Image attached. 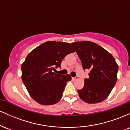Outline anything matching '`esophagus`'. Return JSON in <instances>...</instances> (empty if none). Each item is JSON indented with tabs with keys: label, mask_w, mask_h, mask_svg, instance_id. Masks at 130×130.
I'll list each match as a JSON object with an SVG mask.
<instances>
[{
	"label": "esophagus",
	"mask_w": 130,
	"mask_h": 130,
	"mask_svg": "<svg viewBox=\"0 0 130 130\" xmlns=\"http://www.w3.org/2000/svg\"><path fill=\"white\" fill-rule=\"evenodd\" d=\"M78 78H79L78 76H76L75 77H72V79L73 80H76V79H78Z\"/></svg>",
	"instance_id": "1"
}]
</instances>
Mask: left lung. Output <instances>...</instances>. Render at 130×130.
Masks as SVG:
<instances>
[{
	"mask_svg": "<svg viewBox=\"0 0 130 130\" xmlns=\"http://www.w3.org/2000/svg\"><path fill=\"white\" fill-rule=\"evenodd\" d=\"M89 77L84 86L77 90L80 98L87 103H98L108 96L117 81L118 67L114 57L96 43L89 41L71 43Z\"/></svg>",
	"mask_w": 130,
	"mask_h": 130,
	"instance_id": "obj_1",
	"label": "left lung"
}]
</instances>
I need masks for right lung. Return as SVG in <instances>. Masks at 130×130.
<instances>
[{
	"label": "right lung",
	"mask_w": 130,
	"mask_h": 130,
	"mask_svg": "<svg viewBox=\"0 0 130 130\" xmlns=\"http://www.w3.org/2000/svg\"><path fill=\"white\" fill-rule=\"evenodd\" d=\"M75 51L68 43L50 41L31 51L22 64V80L30 96L38 103L51 105L60 100L70 74L53 71L68 54Z\"/></svg>",
	"instance_id": "add662e5"
}]
</instances>
